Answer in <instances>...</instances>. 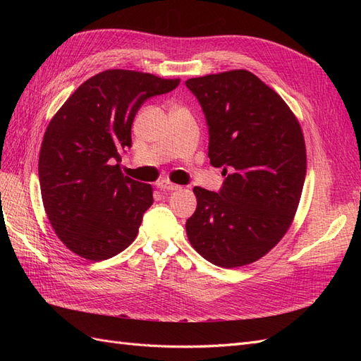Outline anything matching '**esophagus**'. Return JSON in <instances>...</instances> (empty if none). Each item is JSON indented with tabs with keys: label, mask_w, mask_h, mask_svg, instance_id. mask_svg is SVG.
Segmentation results:
<instances>
[{
	"label": "esophagus",
	"mask_w": 361,
	"mask_h": 361,
	"mask_svg": "<svg viewBox=\"0 0 361 361\" xmlns=\"http://www.w3.org/2000/svg\"><path fill=\"white\" fill-rule=\"evenodd\" d=\"M157 185H158V188H159V190H164V191H176V190H179V188H180L179 185L173 183V182L167 180V179H162V180H159Z\"/></svg>",
	"instance_id": "esophagus-1"
}]
</instances>
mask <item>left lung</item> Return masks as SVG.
<instances>
[{"instance_id": "1", "label": "left lung", "mask_w": 361, "mask_h": 361, "mask_svg": "<svg viewBox=\"0 0 361 361\" xmlns=\"http://www.w3.org/2000/svg\"><path fill=\"white\" fill-rule=\"evenodd\" d=\"M209 129L207 157L226 176L218 192L194 187L187 235L221 268L253 264L285 236L307 170L305 143L288 104L244 69L185 81Z\"/></svg>"}]
</instances>
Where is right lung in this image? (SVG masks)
Returning a JSON list of instances; mask_svg holds the SVG:
<instances>
[{
  "label": "right lung",
  "mask_w": 361,
  "mask_h": 361,
  "mask_svg": "<svg viewBox=\"0 0 361 361\" xmlns=\"http://www.w3.org/2000/svg\"><path fill=\"white\" fill-rule=\"evenodd\" d=\"M179 82L108 69L82 82L51 118L39 155L40 192L54 232L75 255L101 262L133 244L154 190L125 176L120 154L133 145L140 106Z\"/></svg>",
  "instance_id": "obj_1"
}]
</instances>
